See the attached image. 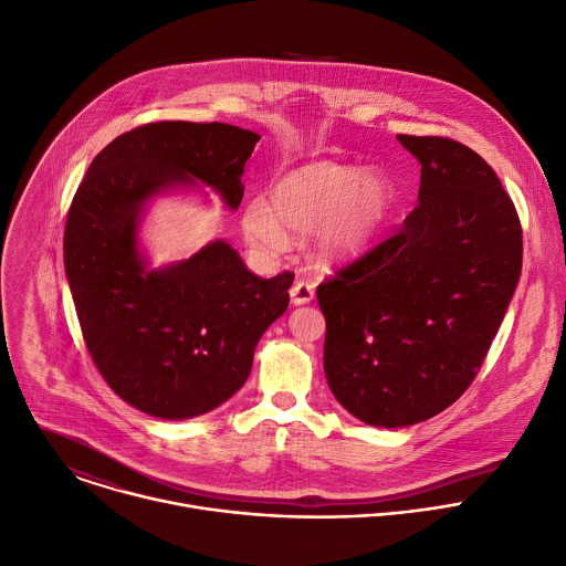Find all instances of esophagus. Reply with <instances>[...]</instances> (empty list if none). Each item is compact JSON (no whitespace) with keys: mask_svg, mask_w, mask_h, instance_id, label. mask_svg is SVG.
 Masks as SVG:
<instances>
[{"mask_svg":"<svg viewBox=\"0 0 566 566\" xmlns=\"http://www.w3.org/2000/svg\"><path fill=\"white\" fill-rule=\"evenodd\" d=\"M290 296H292L294 305H305L314 298V285L307 281H296L290 290Z\"/></svg>","mask_w":566,"mask_h":566,"instance_id":"esophagus-1","label":"esophagus"}]
</instances>
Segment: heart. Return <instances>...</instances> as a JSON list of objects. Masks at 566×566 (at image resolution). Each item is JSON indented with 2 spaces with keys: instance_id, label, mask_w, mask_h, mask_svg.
<instances>
[{
  "instance_id": "1",
  "label": "heart",
  "mask_w": 566,
  "mask_h": 566,
  "mask_svg": "<svg viewBox=\"0 0 566 566\" xmlns=\"http://www.w3.org/2000/svg\"><path fill=\"white\" fill-rule=\"evenodd\" d=\"M395 202L392 182L379 171L318 160L279 178L270 205L250 200L243 209L245 239L270 254L290 245L292 234L318 230L316 250L327 263L359 256L381 230Z\"/></svg>"
}]
</instances>
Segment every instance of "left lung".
<instances>
[{"mask_svg":"<svg viewBox=\"0 0 566 566\" xmlns=\"http://www.w3.org/2000/svg\"><path fill=\"white\" fill-rule=\"evenodd\" d=\"M421 163L401 228L316 287L323 370L357 419L399 428L473 384L522 272V224L489 163L441 136H397Z\"/></svg>","mask_w":566,"mask_h":566,"instance_id":"8db88e82","label":"left lung"}]
</instances>
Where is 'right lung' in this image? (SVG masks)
<instances>
[{
	"mask_svg": "<svg viewBox=\"0 0 566 566\" xmlns=\"http://www.w3.org/2000/svg\"><path fill=\"white\" fill-rule=\"evenodd\" d=\"M259 140L222 123L136 127L93 158L69 207L64 270L84 344L111 390L151 417H198L228 401L287 310L294 274L261 279L228 243L158 272L145 270L136 243L145 200L171 185L202 180L237 209Z\"/></svg>",
	"mask_w": 566,
	"mask_h": 566,
	"instance_id": "add662e5",
	"label": "right lung"
}]
</instances>
